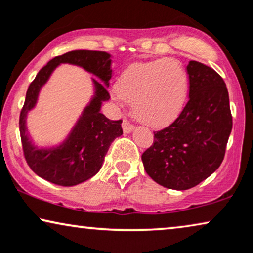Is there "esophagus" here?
Wrapping results in <instances>:
<instances>
[{
    "label": "esophagus",
    "mask_w": 253,
    "mask_h": 253,
    "mask_svg": "<svg viewBox=\"0 0 253 253\" xmlns=\"http://www.w3.org/2000/svg\"><path fill=\"white\" fill-rule=\"evenodd\" d=\"M123 129L125 133H130L134 129V126L130 124V121H128L127 119H124L123 121Z\"/></svg>",
    "instance_id": "obj_1"
}]
</instances>
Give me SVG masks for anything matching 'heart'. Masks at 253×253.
<instances>
[{"instance_id":"obj_1","label":"heart","mask_w":253,"mask_h":253,"mask_svg":"<svg viewBox=\"0 0 253 253\" xmlns=\"http://www.w3.org/2000/svg\"><path fill=\"white\" fill-rule=\"evenodd\" d=\"M188 81L176 60L136 63L121 74L112 97L118 103L133 102L135 117L149 126L170 123L180 112Z\"/></svg>"}]
</instances>
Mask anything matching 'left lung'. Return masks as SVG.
<instances>
[{"label":"left lung","mask_w":253,"mask_h":253,"mask_svg":"<svg viewBox=\"0 0 253 253\" xmlns=\"http://www.w3.org/2000/svg\"><path fill=\"white\" fill-rule=\"evenodd\" d=\"M186 70L188 102L172 124L154 132L141 156L151 179L179 191L197 186L221 166L232 128L223 79L198 61L188 62Z\"/></svg>","instance_id":"1"}]
</instances>
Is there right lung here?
Returning <instances> with one entry per match:
<instances>
[{"label":"right lung","mask_w":253,"mask_h":253,"mask_svg":"<svg viewBox=\"0 0 253 253\" xmlns=\"http://www.w3.org/2000/svg\"><path fill=\"white\" fill-rule=\"evenodd\" d=\"M110 56L109 53L99 50H72L50 60L30 84L19 116V133L26 163L33 172L45 180L61 186H74L90 179L99 171L112 141L123 134V120H110L100 113L102 102L110 98L106 89L112 77ZM59 63L81 65L99 77L104 84L94 79L96 96L61 146L52 150H38L26 134V113L35 105L40 87Z\"/></svg>","instance_id":"1"}]
</instances>
